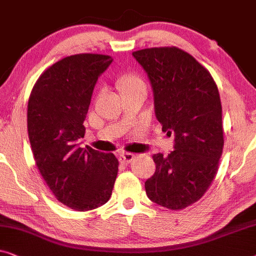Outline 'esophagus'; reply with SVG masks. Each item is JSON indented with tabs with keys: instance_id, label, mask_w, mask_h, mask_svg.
Returning a JSON list of instances; mask_svg holds the SVG:
<instances>
[{
	"instance_id": "34e87169",
	"label": "esophagus",
	"mask_w": 256,
	"mask_h": 256,
	"mask_svg": "<svg viewBox=\"0 0 256 256\" xmlns=\"http://www.w3.org/2000/svg\"><path fill=\"white\" fill-rule=\"evenodd\" d=\"M133 158H134V156H133L132 153H120V160L124 164L131 162V161L133 160Z\"/></svg>"
}]
</instances>
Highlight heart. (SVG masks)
<instances>
[{"instance_id":"obj_1","label":"heart","mask_w":256,"mask_h":256,"mask_svg":"<svg viewBox=\"0 0 256 256\" xmlns=\"http://www.w3.org/2000/svg\"><path fill=\"white\" fill-rule=\"evenodd\" d=\"M116 87L120 90V95L125 94L142 92L146 94V82L144 78L136 73H124L120 75L116 80Z\"/></svg>"}]
</instances>
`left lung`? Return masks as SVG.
I'll return each mask as SVG.
<instances>
[{
	"instance_id": "1",
	"label": "left lung",
	"mask_w": 256,
	"mask_h": 256,
	"mask_svg": "<svg viewBox=\"0 0 256 256\" xmlns=\"http://www.w3.org/2000/svg\"><path fill=\"white\" fill-rule=\"evenodd\" d=\"M152 86L154 112L174 134V150L153 156L156 169L145 182L148 198L170 210L198 200L214 181L224 146L222 103L211 74L178 48L132 53Z\"/></svg>"
}]
</instances>
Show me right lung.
I'll use <instances>...</instances> for the list:
<instances>
[{"mask_svg": "<svg viewBox=\"0 0 256 256\" xmlns=\"http://www.w3.org/2000/svg\"><path fill=\"white\" fill-rule=\"evenodd\" d=\"M112 60L90 53L64 58L39 76L28 98V132L36 164L56 200L76 211L106 204L117 178L112 153L78 144L84 136L96 82Z\"/></svg>", "mask_w": 256, "mask_h": 256, "instance_id": "right-lung-1", "label": "right lung"}]
</instances>
